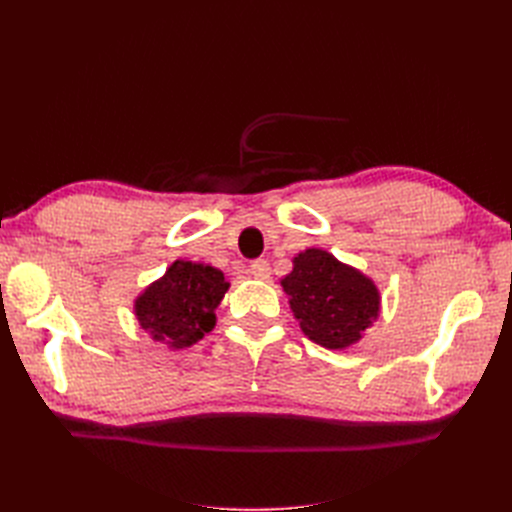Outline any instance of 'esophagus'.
Masks as SVG:
<instances>
[{"mask_svg":"<svg viewBox=\"0 0 512 512\" xmlns=\"http://www.w3.org/2000/svg\"><path fill=\"white\" fill-rule=\"evenodd\" d=\"M250 273L256 277V280H267V277L271 275V267L267 260H254L250 265Z\"/></svg>","mask_w":512,"mask_h":512,"instance_id":"1","label":"esophagus"}]
</instances>
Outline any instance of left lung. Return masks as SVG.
<instances>
[{
  "label": "left lung",
  "instance_id": "obj_1",
  "mask_svg": "<svg viewBox=\"0 0 512 512\" xmlns=\"http://www.w3.org/2000/svg\"><path fill=\"white\" fill-rule=\"evenodd\" d=\"M282 288L301 331L322 348L346 350L361 342L380 316L382 297L374 280L320 247L292 258Z\"/></svg>",
  "mask_w": 512,
  "mask_h": 512
}]
</instances>
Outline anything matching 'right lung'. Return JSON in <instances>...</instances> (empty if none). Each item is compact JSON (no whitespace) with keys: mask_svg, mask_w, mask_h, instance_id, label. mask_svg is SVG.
I'll list each match as a JSON object with an SVG mask.
<instances>
[{"mask_svg":"<svg viewBox=\"0 0 512 512\" xmlns=\"http://www.w3.org/2000/svg\"><path fill=\"white\" fill-rule=\"evenodd\" d=\"M230 284L205 262L175 260L134 301V316L153 342L170 350L194 346L215 327V309Z\"/></svg>","mask_w":512,"mask_h":512,"instance_id":"add662e5","label":"right lung"}]
</instances>
